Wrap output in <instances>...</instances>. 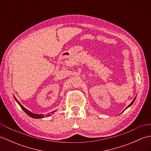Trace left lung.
<instances>
[{"instance_id":"obj_1","label":"left lung","mask_w":151,"mask_h":151,"mask_svg":"<svg viewBox=\"0 0 151 151\" xmlns=\"http://www.w3.org/2000/svg\"><path fill=\"white\" fill-rule=\"evenodd\" d=\"M136 97L134 99V100H133V101H132V102H131V103H130V104H129V106H127V107L126 108H125V110H126V109H127L128 108H129V107L130 106H131V105H132V104L134 103V101H135V100H136Z\"/></svg>"}]
</instances>
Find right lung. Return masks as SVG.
<instances>
[{
	"label": "right lung",
	"mask_w": 151,
	"mask_h": 151,
	"mask_svg": "<svg viewBox=\"0 0 151 151\" xmlns=\"http://www.w3.org/2000/svg\"><path fill=\"white\" fill-rule=\"evenodd\" d=\"M14 98H15V100L16 101V102H17V103L19 104V105L20 106L21 108L22 109V110H23V111L25 112V113H26L27 114H28V115H29L30 117H32V118H34V119H41V118H43V117H49V116H50L51 115H52V114L54 113V112H55V111H56V110H54V111H52V112H50L49 114H48L47 115H45L44 114H34V113H32V112H31L30 111L28 110L27 109L25 108L23 106L21 105V104L20 103V102H19L17 101V99L15 97V96H14Z\"/></svg>",
	"instance_id": "1"
}]
</instances>
